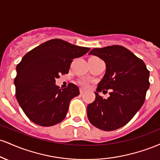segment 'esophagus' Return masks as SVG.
Returning a JSON list of instances; mask_svg holds the SVG:
<instances>
[{"label":"esophagus","mask_w":160,"mask_h":160,"mask_svg":"<svg viewBox=\"0 0 160 160\" xmlns=\"http://www.w3.org/2000/svg\"><path fill=\"white\" fill-rule=\"evenodd\" d=\"M80 94H83V93L85 92V90H84V89H82V88H80Z\"/></svg>","instance_id":"obj_1"}]
</instances>
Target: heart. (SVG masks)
<instances>
[{
  "label": "heart",
  "instance_id": "b5f03b06",
  "mask_svg": "<svg viewBox=\"0 0 160 160\" xmlns=\"http://www.w3.org/2000/svg\"><path fill=\"white\" fill-rule=\"evenodd\" d=\"M89 81L88 80H86V79H82L80 81V84L82 86H84V87H87L88 86H89Z\"/></svg>",
  "mask_w": 160,
  "mask_h": 160
}]
</instances>
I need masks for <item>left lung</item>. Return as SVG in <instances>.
<instances>
[{
  "instance_id": "obj_1",
  "label": "left lung",
  "mask_w": 160,
  "mask_h": 160,
  "mask_svg": "<svg viewBox=\"0 0 160 160\" xmlns=\"http://www.w3.org/2000/svg\"><path fill=\"white\" fill-rule=\"evenodd\" d=\"M89 54L104 60L106 72L95 92V101L87 106L88 119L99 129H118L127 124L144 104L150 86V71L141 58L120 45L95 48ZM108 89L111 92L107 99L98 94Z\"/></svg>"
}]
</instances>
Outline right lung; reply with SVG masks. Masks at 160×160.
Masks as SVG:
<instances>
[{"label": "right lung", "instance_id": "add662e5", "mask_svg": "<svg viewBox=\"0 0 160 160\" xmlns=\"http://www.w3.org/2000/svg\"><path fill=\"white\" fill-rule=\"evenodd\" d=\"M89 50L52 39L23 56L16 67L14 83L16 99L29 120L39 126H52L65 118L70 102L80 91L74 83L61 89L55 83L56 79L68 74L73 59Z\"/></svg>", "mask_w": 160, "mask_h": 160}]
</instances>
